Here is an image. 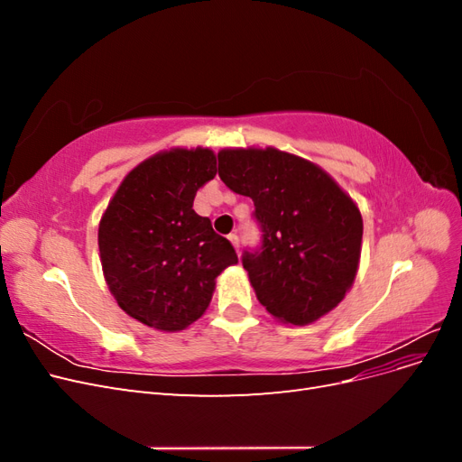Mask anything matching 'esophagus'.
Listing matches in <instances>:
<instances>
[{
    "label": "esophagus",
    "mask_w": 462,
    "mask_h": 462,
    "mask_svg": "<svg viewBox=\"0 0 462 462\" xmlns=\"http://www.w3.org/2000/svg\"><path fill=\"white\" fill-rule=\"evenodd\" d=\"M229 241H231V245L235 246L236 253H239V246H241V245H239V236H236V233H231V235H229Z\"/></svg>",
    "instance_id": "1"
}]
</instances>
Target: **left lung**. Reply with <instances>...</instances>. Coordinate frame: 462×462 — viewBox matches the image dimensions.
Wrapping results in <instances>:
<instances>
[{
  "label": "left lung",
  "mask_w": 462,
  "mask_h": 462,
  "mask_svg": "<svg viewBox=\"0 0 462 462\" xmlns=\"http://www.w3.org/2000/svg\"><path fill=\"white\" fill-rule=\"evenodd\" d=\"M217 171L250 197L262 245L245 250L256 297L273 318L312 324L351 289L360 260L362 216L353 199L316 163L275 148H226Z\"/></svg>",
  "instance_id": "obj_1"
}]
</instances>
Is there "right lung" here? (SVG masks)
Masks as SVG:
<instances>
[{
    "label": "right lung",
    "instance_id": "1",
    "mask_svg": "<svg viewBox=\"0 0 462 462\" xmlns=\"http://www.w3.org/2000/svg\"><path fill=\"white\" fill-rule=\"evenodd\" d=\"M209 148H173L138 163L100 219L97 246L111 295L131 318L180 331L208 309L216 277L239 262L233 245L192 209L216 177Z\"/></svg>",
    "mask_w": 462,
    "mask_h": 462
}]
</instances>
